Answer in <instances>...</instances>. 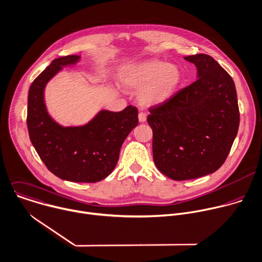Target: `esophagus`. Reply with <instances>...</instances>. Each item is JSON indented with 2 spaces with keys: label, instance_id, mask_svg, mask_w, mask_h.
<instances>
[{
  "label": "esophagus",
  "instance_id": "1",
  "mask_svg": "<svg viewBox=\"0 0 262 262\" xmlns=\"http://www.w3.org/2000/svg\"><path fill=\"white\" fill-rule=\"evenodd\" d=\"M138 120L140 123H144L146 120V115L144 113H139L138 114Z\"/></svg>",
  "mask_w": 262,
  "mask_h": 262
}]
</instances>
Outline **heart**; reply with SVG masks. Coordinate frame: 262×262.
<instances>
[{
	"mask_svg": "<svg viewBox=\"0 0 262 262\" xmlns=\"http://www.w3.org/2000/svg\"><path fill=\"white\" fill-rule=\"evenodd\" d=\"M120 80L126 89L139 91L138 101L142 106L154 107L173 95L182 81V72L174 64L149 60L123 66Z\"/></svg>",
	"mask_w": 262,
	"mask_h": 262,
	"instance_id": "obj_1",
	"label": "heart"
}]
</instances>
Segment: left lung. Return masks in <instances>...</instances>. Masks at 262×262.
<instances>
[{
    "instance_id": "1",
    "label": "left lung",
    "mask_w": 262,
    "mask_h": 262,
    "mask_svg": "<svg viewBox=\"0 0 262 262\" xmlns=\"http://www.w3.org/2000/svg\"><path fill=\"white\" fill-rule=\"evenodd\" d=\"M197 69V80L161 105L149 108L154 162L174 181L197 179L225 162L239 126L231 76L212 57L184 58Z\"/></svg>"
}]
</instances>
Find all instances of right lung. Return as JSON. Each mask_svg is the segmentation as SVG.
Instances as JSON below:
<instances>
[{"mask_svg":"<svg viewBox=\"0 0 262 262\" xmlns=\"http://www.w3.org/2000/svg\"><path fill=\"white\" fill-rule=\"evenodd\" d=\"M80 56L52 61L31 84L28 97L27 125L32 144L46 167L58 178L75 183H96L115 169L120 149L138 124L136 107L114 113L101 110L80 126H62L46 108L44 90L64 67L74 66Z\"/></svg>","mask_w":262,"mask_h":262,"instance_id":"1","label":"right lung"}]
</instances>
